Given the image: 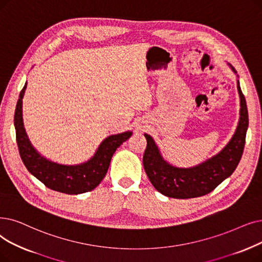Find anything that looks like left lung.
<instances>
[{
    "label": "left lung",
    "mask_w": 262,
    "mask_h": 262,
    "mask_svg": "<svg viewBox=\"0 0 262 262\" xmlns=\"http://www.w3.org/2000/svg\"><path fill=\"white\" fill-rule=\"evenodd\" d=\"M228 65L231 71L236 74L234 67L230 64ZM236 88L241 107L236 129L224 149L207 161L188 168L173 166L163 157L161 150L151 136L144 134L146 149L143 155V167L152 185L161 194L177 199L204 196L233 173L243 154L248 127L246 100L238 79L236 80Z\"/></svg>",
    "instance_id": "1"
}]
</instances>
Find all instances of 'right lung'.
<instances>
[{
  "label": "right lung",
  "mask_w": 262,
  "mask_h": 262,
  "mask_svg": "<svg viewBox=\"0 0 262 262\" xmlns=\"http://www.w3.org/2000/svg\"><path fill=\"white\" fill-rule=\"evenodd\" d=\"M27 82L21 90L15 110L14 124L20 157L29 172L48 188L68 195H78L94 189L105 178L112 155L133 135L132 130L108 136L98 145L89 161L77 165H63L50 161L34 147L28 137L22 118V98Z\"/></svg>",
  "instance_id": "right-lung-1"
}]
</instances>
